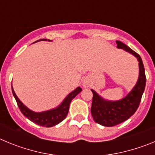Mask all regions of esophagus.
I'll list each match as a JSON object with an SVG mask.
<instances>
[{"mask_svg": "<svg viewBox=\"0 0 155 155\" xmlns=\"http://www.w3.org/2000/svg\"><path fill=\"white\" fill-rule=\"evenodd\" d=\"M89 85H90V83L87 80H84V81H83V86H84V87H89Z\"/></svg>", "mask_w": 155, "mask_h": 155, "instance_id": "obj_1", "label": "esophagus"}]
</instances>
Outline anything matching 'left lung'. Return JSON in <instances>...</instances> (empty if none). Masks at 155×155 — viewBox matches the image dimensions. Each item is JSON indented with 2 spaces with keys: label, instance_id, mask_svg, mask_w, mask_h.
I'll use <instances>...</instances> for the list:
<instances>
[{
  "label": "left lung",
  "instance_id": "left-lung-1",
  "mask_svg": "<svg viewBox=\"0 0 155 155\" xmlns=\"http://www.w3.org/2000/svg\"><path fill=\"white\" fill-rule=\"evenodd\" d=\"M117 48L123 49L137 57L139 62V78L134 88L127 96L118 101H109L100 96L91 89L93 93L91 113L97 124L104 127H113L128 120L138 109L146 84L144 67L141 57L138 53L120 41H116Z\"/></svg>",
  "mask_w": 155,
  "mask_h": 155
}]
</instances>
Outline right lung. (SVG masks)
<instances>
[{
  "label": "right lung",
  "instance_id": "1",
  "mask_svg": "<svg viewBox=\"0 0 155 155\" xmlns=\"http://www.w3.org/2000/svg\"><path fill=\"white\" fill-rule=\"evenodd\" d=\"M39 41H51L50 39H39V40H37L36 42H39ZM12 93H13V95L15 98L16 102H17L18 105V108L20 109L21 112L22 113V114L24 115L26 118H28V120H31V122H33L35 124H38L39 126H42V127H52L53 126L57 125L58 124H60L61 122H62L64 119L67 117L68 113V111H69V106L71 102L72 101L73 98H74V97L76 96L77 94H78L81 91H82V89L80 87H78L76 89L74 90L73 91H71L68 96L66 97L64 99L61 104L59 106H57V108L53 109H50V110L44 111V112H41V113H35L33 111L30 110L29 109L25 106L22 102L19 100V98H18V96L16 95L15 92L14 91L13 87H12Z\"/></svg>",
  "mask_w": 155,
  "mask_h": 155
}]
</instances>
